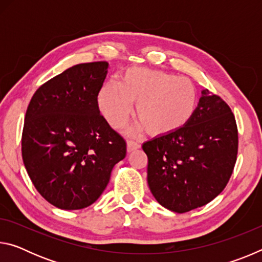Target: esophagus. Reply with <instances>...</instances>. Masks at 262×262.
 Segmentation results:
<instances>
[{"label":"esophagus","mask_w":262,"mask_h":262,"mask_svg":"<svg viewBox=\"0 0 262 262\" xmlns=\"http://www.w3.org/2000/svg\"><path fill=\"white\" fill-rule=\"evenodd\" d=\"M140 148H141V144L139 143V142L133 141V140L127 141V151H128V152L135 151V150L140 149Z\"/></svg>","instance_id":"1"}]
</instances>
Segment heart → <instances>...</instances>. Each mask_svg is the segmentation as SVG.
I'll list each match as a JSON object with an SVG mask.
<instances>
[{"label": "heart", "mask_w": 262, "mask_h": 262, "mask_svg": "<svg viewBox=\"0 0 262 262\" xmlns=\"http://www.w3.org/2000/svg\"><path fill=\"white\" fill-rule=\"evenodd\" d=\"M135 103L137 127L152 136H166L193 120L199 95L187 78L136 67L127 69L120 83H105L98 95L100 112L113 128L125 126Z\"/></svg>", "instance_id": "obj_1"}]
</instances>
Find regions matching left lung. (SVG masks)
I'll return each instance as SVG.
<instances>
[{
	"mask_svg": "<svg viewBox=\"0 0 262 262\" xmlns=\"http://www.w3.org/2000/svg\"><path fill=\"white\" fill-rule=\"evenodd\" d=\"M201 94L187 126L142 145L150 190L159 205L179 214L214 200L237 161L238 129L231 108L208 89Z\"/></svg>",
	"mask_w": 262,
	"mask_h": 262,
	"instance_id": "left-lung-1",
	"label": "left lung"
}]
</instances>
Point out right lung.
Segmentation results:
<instances>
[{"mask_svg":"<svg viewBox=\"0 0 262 262\" xmlns=\"http://www.w3.org/2000/svg\"><path fill=\"white\" fill-rule=\"evenodd\" d=\"M106 61L76 64L38 89L25 114L21 156L35 189L51 205L83 209L97 201L126 142L98 107Z\"/></svg>","mask_w":262,"mask_h":262,"instance_id":"1","label":"right lung"}]
</instances>
